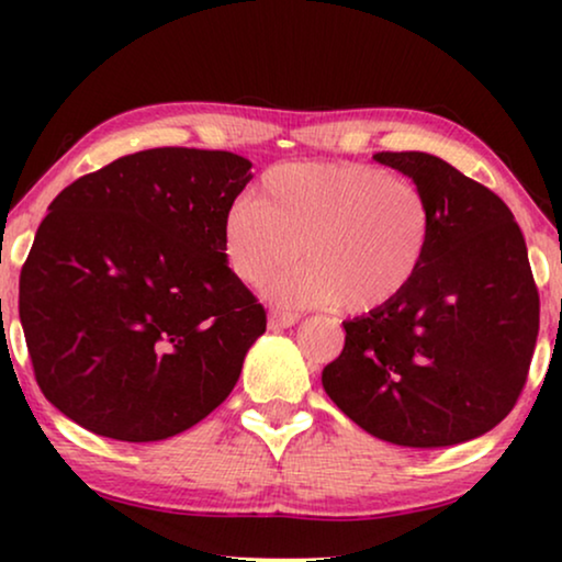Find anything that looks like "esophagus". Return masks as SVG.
I'll use <instances>...</instances> for the list:
<instances>
[{
	"mask_svg": "<svg viewBox=\"0 0 562 562\" xmlns=\"http://www.w3.org/2000/svg\"><path fill=\"white\" fill-rule=\"evenodd\" d=\"M296 322H299V314H291V312H271V314H268V327H271V329L294 327Z\"/></svg>",
	"mask_w": 562,
	"mask_h": 562,
	"instance_id": "obj_1",
	"label": "esophagus"
}]
</instances>
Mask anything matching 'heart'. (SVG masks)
<instances>
[{"instance_id": "b5f03b06", "label": "heart", "mask_w": 562, "mask_h": 562, "mask_svg": "<svg viewBox=\"0 0 562 562\" xmlns=\"http://www.w3.org/2000/svg\"><path fill=\"white\" fill-rule=\"evenodd\" d=\"M435 237V206L417 183L366 164H283L263 173L222 217V248L233 273L273 304H340L379 314L417 283ZM305 248L311 260L291 272ZM280 273L276 274L274 271Z\"/></svg>"}]
</instances>
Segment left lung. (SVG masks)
<instances>
[{
	"instance_id": "obj_1",
	"label": "left lung",
	"mask_w": 562,
	"mask_h": 562,
	"mask_svg": "<svg viewBox=\"0 0 562 562\" xmlns=\"http://www.w3.org/2000/svg\"><path fill=\"white\" fill-rule=\"evenodd\" d=\"M425 189L432 248L402 302L342 322L345 348L322 386L379 440L448 448L486 435L525 389L540 294L525 235L483 183L429 153H375Z\"/></svg>"
}]
</instances>
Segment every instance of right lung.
<instances>
[{
    "mask_svg": "<svg viewBox=\"0 0 562 562\" xmlns=\"http://www.w3.org/2000/svg\"><path fill=\"white\" fill-rule=\"evenodd\" d=\"M250 166L227 150L153 148L53 199L20 273V322L37 386L76 425L166 440L235 389L266 333L222 248Z\"/></svg>",
    "mask_w": 562,
    "mask_h": 562,
    "instance_id": "obj_1",
    "label": "right lung"
}]
</instances>
